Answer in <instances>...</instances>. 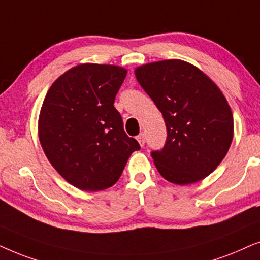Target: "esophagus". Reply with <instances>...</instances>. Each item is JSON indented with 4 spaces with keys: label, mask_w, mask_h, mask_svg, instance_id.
Wrapping results in <instances>:
<instances>
[{
    "label": "esophagus",
    "mask_w": 260,
    "mask_h": 260,
    "mask_svg": "<svg viewBox=\"0 0 260 260\" xmlns=\"http://www.w3.org/2000/svg\"><path fill=\"white\" fill-rule=\"evenodd\" d=\"M137 140H138V143L140 144V146L143 147L144 145H145V136H144V134H143V133L139 134V136L137 137Z\"/></svg>",
    "instance_id": "34e87169"
}]
</instances>
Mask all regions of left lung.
Instances as JSON below:
<instances>
[{
    "label": "left lung",
    "instance_id": "8db88e82",
    "mask_svg": "<svg viewBox=\"0 0 260 260\" xmlns=\"http://www.w3.org/2000/svg\"><path fill=\"white\" fill-rule=\"evenodd\" d=\"M136 76L166 124L164 147L151 152L159 174L179 185L212 174L233 140V115L220 89L178 59L143 65Z\"/></svg>",
    "mask_w": 260,
    "mask_h": 260
}]
</instances>
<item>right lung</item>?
<instances>
[{"mask_svg":"<svg viewBox=\"0 0 260 260\" xmlns=\"http://www.w3.org/2000/svg\"><path fill=\"white\" fill-rule=\"evenodd\" d=\"M127 71L120 67L82 64L51 85L39 116V140L65 181L85 191L115 184L129 155L140 150L123 129L114 107Z\"/></svg>","mask_w":260,"mask_h":260,"instance_id":"obj_1","label":"right lung"}]
</instances>
